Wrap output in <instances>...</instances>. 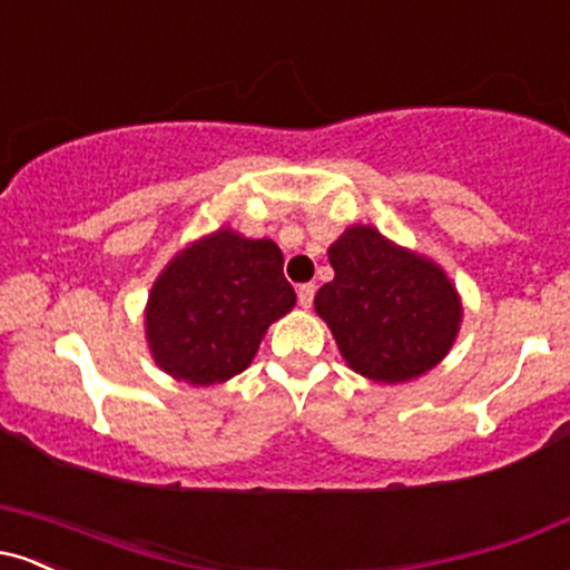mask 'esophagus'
<instances>
[{"instance_id": "obj_1", "label": "esophagus", "mask_w": 570, "mask_h": 570, "mask_svg": "<svg viewBox=\"0 0 570 570\" xmlns=\"http://www.w3.org/2000/svg\"><path fill=\"white\" fill-rule=\"evenodd\" d=\"M313 297H316V286H313V284H303L297 289V299H299V305H303V307H311Z\"/></svg>"}]
</instances>
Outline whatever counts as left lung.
Instances as JSON below:
<instances>
[{"label": "left lung", "mask_w": 570, "mask_h": 570, "mask_svg": "<svg viewBox=\"0 0 570 570\" xmlns=\"http://www.w3.org/2000/svg\"><path fill=\"white\" fill-rule=\"evenodd\" d=\"M326 254L335 278L313 305L353 372L394 385L426 375L448 356L463 303L442 265L372 225H351Z\"/></svg>", "instance_id": "left-lung-1"}]
</instances>
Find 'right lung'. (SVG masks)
Listing matches in <instances>:
<instances>
[{
    "label": "right lung",
    "instance_id": "add662e5",
    "mask_svg": "<svg viewBox=\"0 0 570 570\" xmlns=\"http://www.w3.org/2000/svg\"><path fill=\"white\" fill-rule=\"evenodd\" d=\"M294 303L276 240L219 227L163 267L144 307V335L174 381L225 383L252 364L267 326Z\"/></svg>",
    "mask_w": 570,
    "mask_h": 570
}]
</instances>
